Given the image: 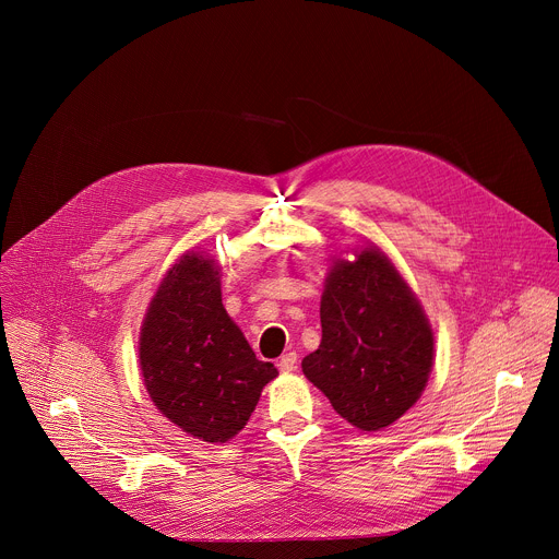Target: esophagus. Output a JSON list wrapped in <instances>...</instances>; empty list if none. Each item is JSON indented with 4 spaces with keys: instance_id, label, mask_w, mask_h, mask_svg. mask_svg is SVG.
I'll use <instances>...</instances> for the list:
<instances>
[{
    "instance_id": "1",
    "label": "esophagus",
    "mask_w": 559,
    "mask_h": 559,
    "mask_svg": "<svg viewBox=\"0 0 559 559\" xmlns=\"http://www.w3.org/2000/svg\"><path fill=\"white\" fill-rule=\"evenodd\" d=\"M296 360H298L296 352H289V354H285V356L278 360V369H281L283 373H289V371L296 369Z\"/></svg>"
}]
</instances>
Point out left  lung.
I'll list each match as a JSON object with an SVG mask.
<instances>
[{"instance_id":"8db88e82","label":"left lung","mask_w":559,"mask_h":559,"mask_svg":"<svg viewBox=\"0 0 559 559\" xmlns=\"http://www.w3.org/2000/svg\"><path fill=\"white\" fill-rule=\"evenodd\" d=\"M338 257L321 296L323 338L302 358L305 378L341 418L380 431L403 418L429 382L436 341L416 292L376 246Z\"/></svg>"}]
</instances>
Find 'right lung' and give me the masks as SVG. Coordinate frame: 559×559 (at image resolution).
I'll list each match as a JSON object with an SVG mask.
<instances>
[{"instance_id": "1", "label": "right lung", "mask_w": 559, "mask_h": 559, "mask_svg": "<svg viewBox=\"0 0 559 559\" xmlns=\"http://www.w3.org/2000/svg\"><path fill=\"white\" fill-rule=\"evenodd\" d=\"M139 365L154 407L212 444L248 425L263 386L278 376L225 311L218 261L197 250L179 257L150 298Z\"/></svg>"}]
</instances>
